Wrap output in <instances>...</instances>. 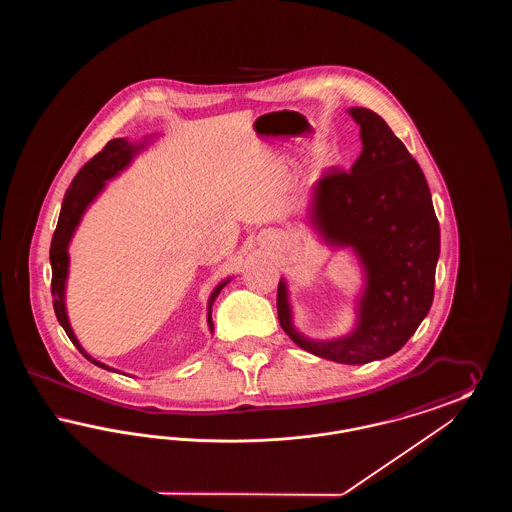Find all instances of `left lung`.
Returning a JSON list of instances; mask_svg holds the SVG:
<instances>
[{
	"mask_svg": "<svg viewBox=\"0 0 512 512\" xmlns=\"http://www.w3.org/2000/svg\"><path fill=\"white\" fill-rule=\"evenodd\" d=\"M363 151L351 171L332 167L320 176L311 219L328 244L353 247L365 268L359 322L340 340L315 341L292 324L286 282L276 307L282 330L301 349L343 365H365L397 353L434 301L439 222L420 165L386 121L353 107Z\"/></svg>",
	"mask_w": 512,
	"mask_h": 512,
	"instance_id": "1",
	"label": "left lung"
}]
</instances>
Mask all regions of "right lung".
<instances>
[{
	"label": "right lung",
	"mask_w": 512,
	"mask_h": 512,
	"mask_svg": "<svg viewBox=\"0 0 512 512\" xmlns=\"http://www.w3.org/2000/svg\"><path fill=\"white\" fill-rule=\"evenodd\" d=\"M144 146H132L128 144L124 138H117L107 142V146L99 151L96 157H92L78 174L74 176L63 205H61V213L57 220V228L53 232L51 238V247H49V263H51V295H53V311L55 317L59 320V324L63 326V330L67 332L69 340L73 341L76 349L94 365L105 370H113L111 366L103 365L96 361L94 357H90L82 345L76 340L73 328L69 324L67 317V309H65V282H67V272H69V242L73 238L74 230L78 226V222L82 219L86 207L96 199V195L103 190L105 182L111 180L113 176H117L122 169L128 167V163L134 159V155ZM230 280L220 282L219 286L213 290L209 297V311H207V320H209V328L213 332V317H211V307L217 299L220 290L228 284ZM117 372V370H115Z\"/></svg>",
	"instance_id": "add662e5"
}]
</instances>
